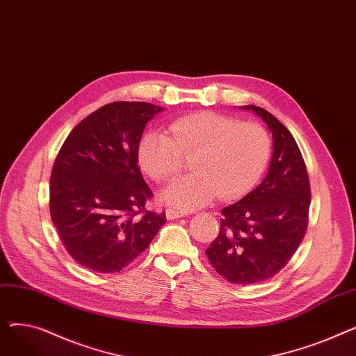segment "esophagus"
<instances>
[{
	"label": "esophagus",
	"mask_w": 356,
	"mask_h": 356,
	"mask_svg": "<svg viewBox=\"0 0 356 356\" xmlns=\"http://www.w3.org/2000/svg\"><path fill=\"white\" fill-rule=\"evenodd\" d=\"M183 216H186L184 212H180V211H176V209H172V208L165 209V218L167 219H179V218H183Z\"/></svg>",
	"instance_id": "1"
}]
</instances>
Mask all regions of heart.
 Instances as JSON below:
<instances>
[{
    "label": "heart",
    "mask_w": 356,
    "mask_h": 356,
    "mask_svg": "<svg viewBox=\"0 0 356 356\" xmlns=\"http://www.w3.org/2000/svg\"><path fill=\"white\" fill-rule=\"evenodd\" d=\"M193 153L195 173L177 179L161 193L163 202L181 211L199 209L216 196L234 200L250 193L266 172L271 140L258 122L200 111L172 121L167 134L148 131L137 147L140 165L157 183L177 176L183 156Z\"/></svg>",
    "instance_id": "b5f03b06"
}]
</instances>
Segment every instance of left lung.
I'll return each instance as SVG.
<instances>
[{"label": "left lung", "mask_w": 356, "mask_h": 356, "mask_svg": "<svg viewBox=\"0 0 356 356\" xmlns=\"http://www.w3.org/2000/svg\"><path fill=\"white\" fill-rule=\"evenodd\" d=\"M273 134V156L257 189L220 211L219 235L207 250L212 267L234 284H254L284 268L307 229L310 184L290 131L264 108L244 105Z\"/></svg>", "instance_id": "left-lung-1"}]
</instances>
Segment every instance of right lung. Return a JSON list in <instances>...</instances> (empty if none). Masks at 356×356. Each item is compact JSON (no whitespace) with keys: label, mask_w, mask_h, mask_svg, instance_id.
Returning <instances> with one entry per match:
<instances>
[{"label":"right lung","mask_w":356,"mask_h":356,"mask_svg":"<svg viewBox=\"0 0 356 356\" xmlns=\"http://www.w3.org/2000/svg\"><path fill=\"white\" fill-rule=\"evenodd\" d=\"M148 102H111L82 120L63 143L50 179V216L81 266L118 273L149 245L165 215L144 209L153 196L137 147L161 112Z\"/></svg>","instance_id":"1"}]
</instances>
